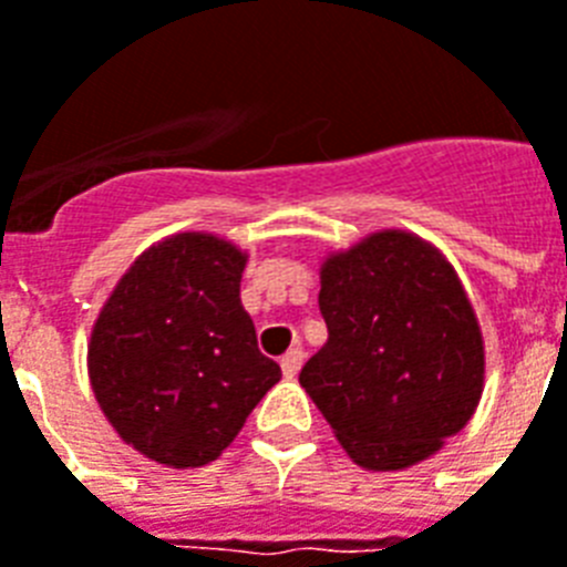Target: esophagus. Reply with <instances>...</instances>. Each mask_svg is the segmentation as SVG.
Segmentation results:
<instances>
[{
	"label": "esophagus",
	"instance_id": "1",
	"mask_svg": "<svg viewBox=\"0 0 567 567\" xmlns=\"http://www.w3.org/2000/svg\"><path fill=\"white\" fill-rule=\"evenodd\" d=\"M279 365H282V374L288 380H293L297 374H300V365H302V351L300 348H291V351L285 353L282 360H279Z\"/></svg>",
	"mask_w": 567,
	"mask_h": 567
}]
</instances>
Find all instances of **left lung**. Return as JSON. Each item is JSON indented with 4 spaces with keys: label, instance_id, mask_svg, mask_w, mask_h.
<instances>
[{
    "label": "left lung",
    "instance_id": "1",
    "mask_svg": "<svg viewBox=\"0 0 567 567\" xmlns=\"http://www.w3.org/2000/svg\"><path fill=\"white\" fill-rule=\"evenodd\" d=\"M318 306L330 336L302 365L300 386L353 464L408 470L473 419L485 339L437 246L383 228L330 252Z\"/></svg>",
    "mask_w": 567,
    "mask_h": 567
}]
</instances>
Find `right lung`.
Listing matches in <instances>:
<instances>
[{"label": "right lung", "instance_id": "1", "mask_svg": "<svg viewBox=\"0 0 567 567\" xmlns=\"http://www.w3.org/2000/svg\"><path fill=\"white\" fill-rule=\"evenodd\" d=\"M249 255L178 231L127 267L89 339V380L127 446L163 466H205L231 446L282 371L240 302Z\"/></svg>", "mask_w": 567, "mask_h": 567}]
</instances>
